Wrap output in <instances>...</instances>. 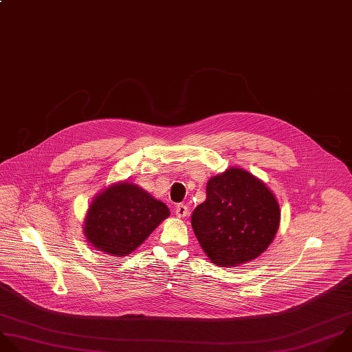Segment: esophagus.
Masks as SVG:
<instances>
[{"label": "esophagus", "instance_id": "esophagus-1", "mask_svg": "<svg viewBox=\"0 0 352 352\" xmlns=\"http://www.w3.org/2000/svg\"><path fill=\"white\" fill-rule=\"evenodd\" d=\"M175 214H177L178 217H181V218L186 217V215L189 214L188 206H186V204H177V206H175Z\"/></svg>", "mask_w": 352, "mask_h": 352}]
</instances>
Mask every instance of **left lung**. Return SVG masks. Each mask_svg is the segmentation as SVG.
Listing matches in <instances>:
<instances>
[{
	"instance_id": "1",
	"label": "left lung",
	"mask_w": 352,
	"mask_h": 352,
	"mask_svg": "<svg viewBox=\"0 0 352 352\" xmlns=\"http://www.w3.org/2000/svg\"><path fill=\"white\" fill-rule=\"evenodd\" d=\"M279 219V204L267 185L242 168H229L207 182L192 228L215 265L236 267L267 250Z\"/></svg>"
}]
</instances>
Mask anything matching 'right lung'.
Returning a JSON list of instances; mask_svg holds the SVG:
<instances>
[{
    "instance_id": "right-lung-1",
    "label": "right lung",
    "mask_w": 352,
    "mask_h": 352,
    "mask_svg": "<svg viewBox=\"0 0 352 352\" xmlns=\"http://www.w3.org/2000/svg\"><path fill=\"white\" fill-rule=\"evenodd\" d=\"M168 215L164 203L134 184L122 182L95 197L84 233L95 249L122 257L135 250Z\"/></svg>"
}]
</instances>
